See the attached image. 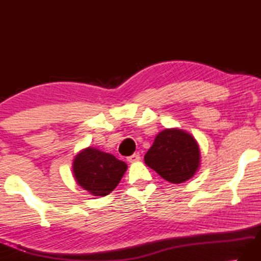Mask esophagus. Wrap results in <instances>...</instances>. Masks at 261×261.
Listing matches in <instances>:
<instances>
[{
  "mask_svg": "<svg viewBox=\"0 0 261 261\" xmlns=\"http://www.w3.org/2000/svg\"><path fill=\"white\" fill-rule=\"evenodd\" d=\"M126 160H127V162H130V163L138 162V161L140 160V155L139 154H134V155L129 156V158H126Z\"/></svg>",
  "mask_w": 261,
  "mask_h": 261,
  "instance_id": "1",
  "label": "esophagus"
}]
</instances>
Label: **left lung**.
<instances>
[{
    "label": "left lung",
    "mask_w": 261,
    "mask_h": 261,
    "mask_svg": "<svg viewBox=\"0 0 261 261\" xmlns=\"http://www.w3.org/2000/svg\"><path fill=\"white\" fill-rule=\"evenodd\" d=\"M145 163L163 179L181 184L192 178L200 165V148L187 132L167 129L156 136L145 155Z\"/></svg>",
    "instance_id": "left-lung-1"
}]
</instances>
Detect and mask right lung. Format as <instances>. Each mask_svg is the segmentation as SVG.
Wrapping results in <instances>:
<instances>
[{
  "label": "right lung",
  "mask_w": 261,
  "mask_h": 261,
  "mask_svg": "<svg viewBox=\"0 0 261 261\" xmlns=\"http://www.w3.org/2000/svg\"><path fill=\"white\" fill-rule=\"evenodd\" d=\"M126 168L115 156L91 147L76 155L73 164L77 184L94 196L108 195L120 182Z\"/></svg>",
  "instance_id": "right-lung-1"
}]
</instances>
